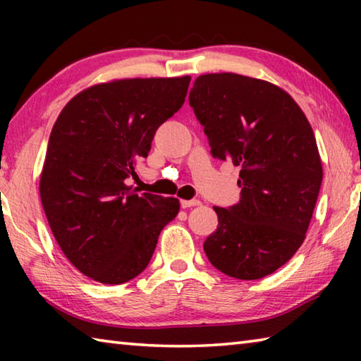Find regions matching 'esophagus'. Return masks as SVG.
Instances as JSON below:
<instances>
[{
    "mask_svg": "<svg viewBox=\"0 0 361 361\" xmlns=\"http://www.w3.org/2000/svg\"><path fill=\"white\" fill-rule=\"evenodd\" d=\"M200 205V200L192 199V200H181V209H189V207H197Z\"/></svg>",
    "mask_w": 361,
    "mask_h": 361,
    "instance_id": "1",
    "label": "esophagus"
}]
</instances>
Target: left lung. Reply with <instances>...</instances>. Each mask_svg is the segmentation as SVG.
Wrapping results in <instances>:
<instances>
[{
	"label": "left lung",
	"instance_id": "left-lung-1",
	"mask_svg": "<svg viewBox=\"0 0 361 361\" xmlns=\"http://www.w3.org/2000/svg\"><path fill=\"white\" fill-rule=\"evenodd\" d=\"M189 105L212 156L242 169L239 202L213 207L218 228L204 242L207 258L229 277H266L301 247L319 197L312 127L283 89L235 73L199 76Z\"/></svg>",
	"mask_w": 361,
	"mask_h": 361
}]
</instances>
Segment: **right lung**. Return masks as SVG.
<instances>
[{"instance_id":"1","label":"right lung","mask_w":361,"mask_h":361,"mask_svg":"<svg viewBox=\"0 0 361 361\" xmlns=\"http://www.w3.org/2000/svg\"><path fill=\"white\" fill-rule=\"evenodd\" d=\"M191 78L103 82L66 103L52 127L39 180L42 209L63 255L106 285L142 274L175 197L127 186L154 133L185 103Z\"/></svg>"}]
</instances>
